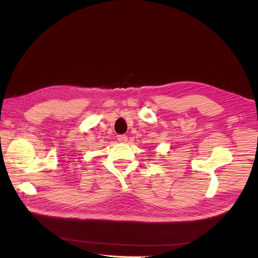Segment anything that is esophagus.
Listing matches in <instances>:
<instances>
[{
    "mask_svg": "<svg viewBox=\"0 0 258 258\" xmlns=\"http://www.w3.org/2000/svg\"><path fill=\"white\" fill-rule=\"evenodd\" d=\"M117 139H118V141H119L120 143H126V142H128V137H127V136L121 135V136L117 137Z\"/></svg>",
    "mask_w": 258,
    "mask_h": 258,
    "instance_id": "34e87169",
    "label": "esophagus"
}]
</instances>
